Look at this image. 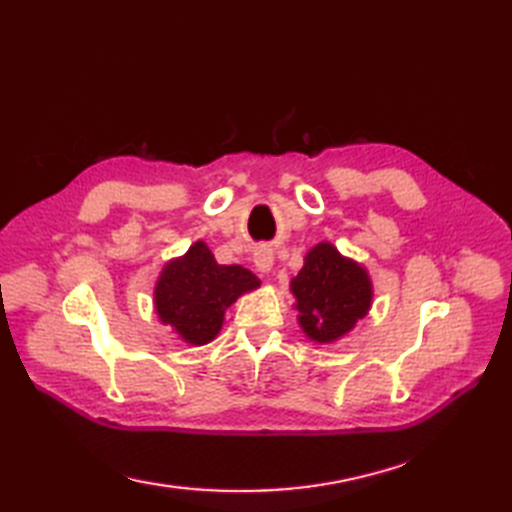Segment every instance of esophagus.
Returning <instances> with one entry per match:
<instances>
[{
  "instance_id": "1",
  "label": "esophagus",
  "mask_w": 512,
  "mask_h": 512,
  "mask_svg": "<svg viewBox=\"0 0 512 512\" xmlns=\"http://www.w3.org/2000/svg\"><path fill=\"white\" fill-rule=\"evenodd\" d=\"M254 263H256V269L267 273L273 265V252L267 247V245H260L256 252H254Z\"/></svg>"
}]
</instances>
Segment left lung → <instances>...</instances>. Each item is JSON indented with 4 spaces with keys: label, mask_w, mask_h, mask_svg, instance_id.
I'll use <instances>...</instances> for the list:
<instances>
[{
    "label": "left lung",
    "mask_w": 512,
    "mask_h": 512,
    "mask_svg": "<svg viewBox=\"0 0 512 512\" xmlns=\"http://www.w3.org/2000/svg\"><path fill=\"white\" fill-rule=\"evenodd\" d=\"M299 323L313 341L330 343L354 328L371 304L365 269L345 260L330 243L308 252L302 271L291 282Z\"/></svg>",
    "instance_id": "1"
}]
</instances>
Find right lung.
I'll return each instance as SVG.
<instances>
[{
  "instance_id": "1",
  "label": "right lung",
  "mask_w": 512,
  "mask_h": 512,
  "mask_svg": "<svg viewBox=\"0 0 512 512\" xmlns=\"http://www.w3.org/2000/svg\"><path fill=\"white\" fill-rule=\"evenodd\" d=\"M258 286V278L241 265H219L206 243L197 241L184 258L173 260L156 284V310L162 323L184 341L204 345L221 330L223 313L236 297Z\"/></svg>"
}]
</instances>
